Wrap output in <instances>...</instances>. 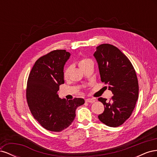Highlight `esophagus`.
I'll return each instance as SVG.
<instances>
[{"mask_svg":"<svg viewBox=\"0 0 157 157\" xmlns=\"http://www.w3.org/2000/svg\"><path fill=\"white\" fill-rule=\"evenodd\" d=\"M95 101H96L95 99H92V98H88L86 99V101L88 102V103H94V102H95Z\"/></svg>","mask_w":157,"mask_h":157,"instance_id":"34e87169","label":"esophagus"}]
</instances>
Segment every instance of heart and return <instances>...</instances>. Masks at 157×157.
Returning a JSON list of instances; mask_svg holds the SVG:
<instances>
[{"instance_id":"heart-1","label":"heart","mask_w":157,"mask_h":157,"mask_svg":"<svg viewBox=\"0 0 157 157\" xmlns=\"http://www.w3.org/2000/svg\"><path fill=\"white\" fill-rule=\"evenodd\" d=\"M92 61L91 59H90L88 58H82L80 59L79 61L78 62V65L79 67H80V69H81L82 67H84V66L87 65L88 64H90V63H92ZM69 71H70V67H66L65 69H64V71H63V76L65 78H67L68 76H69Z\"/></svg>"}]
</instances>
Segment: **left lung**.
<instances>
[{"instance_id": "left-lung-1", "label": "left lung", "mask_w": 157, "mask_h": 157, "mask_svg": "<svg viewBox=\"0 0 157 157\" xmlns=\"http://www.w3.org/2000/svg\"><path fill=\"white\" fill-rule=\"evenodd\" d=\"M102 82L109 85L114 96L110 101L99 98L105 107L98 116L99 121L110 127L122 125L132 115L138 98L139 85L130 61L116 46L102 44L94 54Z\"/></svg>"}]
</instances>
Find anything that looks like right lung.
<instances>
[{
	"label": "right lung",
	"instance_id": "right-lung-1",
	"mask_svg": "<svg viewBox=\"0 0 157 157\" xmlns=\"http://www.w3.org/2000/svg\"><path fill=\"white\" fill-rule=\"evenodd\" d=\"M71 54L65 50L50 52L38 59L27 80V100L32 115L45 129L61 132L74 121L82 98L67 100L59 98V85L64 83L63 68Z\"/></svg>",
	"mask_w": 157,
	"mask_h": 157
}]
</instances>
